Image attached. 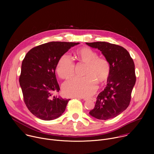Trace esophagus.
Here are the masks:
<instances>
[{
  "instance_id": "34e87169",
  "label": "esophagus",
  "mask_w": 154,
  "mask_h": 154,
  "mask_svg": "<svg viewBox=\"0 0 154 154\" xmlns=\"http://www.w3.org/2000/svg\"><path fill=\"white\" fill-rule=\"evenodd\" d=\"M74 98H77V99H83L84 100H88V99L87 98H84V97H74ZM93 102H95L96 100V98H94V97H93V98H91V99Z\"/></svg>"
}]
</instances>
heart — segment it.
<instances>
[{
    "instance_id": "b5f03b06",
    "label": "heart",
    "mask_w": 154,
    "mask_h": 154,
    "mask_svg": "<svg viewBox=\"0 0 154 154\" xmlns=\"http://www.w3.org/2000/svg\"><path fill=\"white\" fill-rule=\"evenodd\" d=\"M77 59L86 66L83 77H74L63 85L64 94L69 97H88L93 94L97 88V82H105L110 74L111 67L104 58L98 57V54L92 49L83 47L75 52ZM75 64L69 56L64 54L58 61L56 71L62 79H67L73 75Z\"/></svg>"
}]
</instances>
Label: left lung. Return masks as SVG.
Listing matches in <instances>:
<instances>
[{"label":"left lung","instance_id":"8db88e82","mask_svg":"<svg viewBox=\"0 0 154 154\" xmlns=\"http://www.w3.org/2000/svg\"><path fill=\"white\" fill-rule=\"evenodd\" d=\"M86 44L101 51L111 67L106 86L97 96L95 106L89 113L100 120L113 118L129 105L136 82L134 62L128 51L120 46L106 42Z\"/></svg>","mask_w":154,"mask_h":154}]
</instances>
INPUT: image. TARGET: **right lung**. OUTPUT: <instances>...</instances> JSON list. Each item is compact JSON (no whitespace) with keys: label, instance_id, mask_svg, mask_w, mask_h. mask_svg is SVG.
Returning <instances> with one entry per match:
<instances>
[{"label":"right lung","instance_id":"add662e5","mask_svg":"<svg viewBox=\"0 0 154 154\" xmlns=\"http://www.w3.org/2000/svg\"><path fill=\"white\" fill-rule=\"evenodd\" d=\"M79 44L47 42L32 49L23 60L19 83L27 107L38 118L53 120L65 111L70 99L53 95L60 91L55 69L61 56Z\"/></svg>","mask_w":154,"mask_h":154}]
</instances>
